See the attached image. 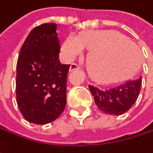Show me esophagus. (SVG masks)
<instances>
[{"mask_svg": "<svg viewBox=\"0 0 153 153\" xmlns=\"http://www.w3.org/2000/svg\"><path fill=\"white\" fill-rule=\"evenodd\" d=\"M79 66L77 65V64H75V63H73L71 65H70V72H73V71H76V70H79Z\"/></svg>", "mask_w": 153, "mask_h": 153, "instance_id": "1", "label": "esophagus"}]
</instances>
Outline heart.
Wrapping results in <instances>:
<instances>
[{
	"label": "heart",
	"mask_w": 153,
	"mask_h": 153,
	"mask_svg": "<svg viewBox=\"0 0 153 153\" xmlns=\"http://www.w3.org/2000/svg\"><path fill=\"white\" fill-rule=\"evenodd\" d=\"M84 48L89 50L87 56L88 72L100 82H112L130 75L140 56L139 48L123 34L99 30L84 31L79 37L69 34L62 43V52L73 59L82 54Z\"/></svg>",
	"instance_id": "b5f03b06"
}]
</instances>
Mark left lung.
<instances>
[{
	"mask_svg": "<svg viewBox=\"0 0 153 153\" xmlns=\"http://www.w3.org/2000/svg\"><path fill=\"white\" fill-rule=\"evenodd\" d=\"M142 85V77L128 79L124 83L105 90L89 85L98 109L111 115H120L128 111L137 99Z\"/></svg>",
	"mask_w": 153,
	"mask_h": 153,
	"instance_id": "8db88e82",
	"label": "left lung"
}]
</instances>
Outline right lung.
I'll list each match as a JSON object with an SVG mask.
<instances>
[{"label":"right lung","instance_id":"add662e5","mask_svg":"<svg viewBox=\"0 0 153 153\" xmlns=\"http://www.w3.org/2000/svg\"><path fill=\"white\" fill-rule=\"evenodd\" d=\"M56 24L34 27L20 49L16 64V103L29 122L43 125L56 120L66 104L70 65L59 61Z\"/></svg>","mask_w":153,"mask_h":153}]
</instances>
